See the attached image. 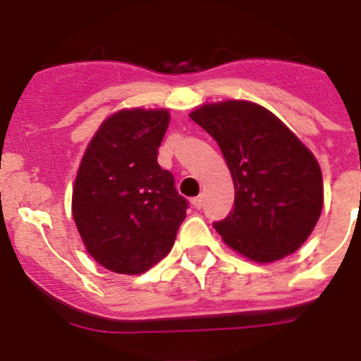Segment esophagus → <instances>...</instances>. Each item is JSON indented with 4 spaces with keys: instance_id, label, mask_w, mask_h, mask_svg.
Wrapping results in <instances>:
<instances>
[{
    "instance_id": "1",
    "label": "esophagus",
    "mask_w": 361,
    "mask_h": 361,
    "mask_svg": "<svg viewBox=\"0 0 361 361\" xmlns=\"http://www.w3.org/2000/svg\"><path fill=\"white\" fill-rule=\"evenodd\" d=\"M202 204H204V199H202V195H197V197H194L192 199V206H194V208H202Z\"/></svg>"
}]
</instances>
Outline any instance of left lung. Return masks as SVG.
<instances>
[{
	"label": "left lung",
	"instance_id": "left-lung-1",
	"mask_svg": "<svg viewBox=\"0 0 361 361\" xmlns=\"http://www.w3.org/2000/svg\"><path fill=\"white\" fill-rule=\"evenodd\" d=\"M190 118L220 146L234 183V208L216 233L255 262L298 250L323 209V174L309 148L262 106L204 104Z\"/></svg>",
	"mask_w": 361,
	"mask_h": 361
}]
</instances>
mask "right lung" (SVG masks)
<instances>
[{"mask_svg":"<svg viewBox=\"0 0 361 361\" xmlns=\"http://www.w3.org/2000/svg\"><path fill=\"white\" fill-rule=\"evenodd\" d=\"M167 109L111 114L87 145L72 192L86 250L114 274L148 271L173 248L188 202L157 162Z\"/></svg>","mask_w":361,"mask_h":361,"instance_id":"right-lung-1","label":"right lung"}]
</instances>
